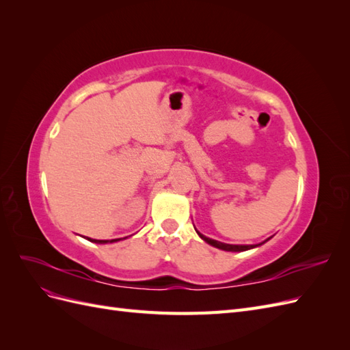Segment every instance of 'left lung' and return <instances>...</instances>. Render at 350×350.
<instances>
[{"label": "left lung", "mask_w": 350, "mask_h": 350, "mask_svg": "<svg viewBox=\"0 0 350 350\" xmlns=\"http://www.w3.org/2000/svg\"><path fill=\"white\" fill-rule=\"evenodd\" d=\"M197 234L200 235L201 239H204L207 243H210V245H213V247H216L219 250H224V251H247V250H251V248H256V247L261 245V243L266 242V241H264V242L258 243V245H230V243H224V242H219V241H215V239H210L204 235H201L200 232H197Z\"/></svg>", "instance_id": "left-lung-1"}]
</instances>
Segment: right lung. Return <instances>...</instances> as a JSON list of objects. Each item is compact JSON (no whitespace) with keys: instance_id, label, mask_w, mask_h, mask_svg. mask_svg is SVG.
Masks as SVG:
<instances>
[{"instance_id":"right-lung-1","label":"right lung","mask_w":350,"mask_h":350,"mask_svg":"<svg viewBox=\"0 0 350 350\" xmlns=\"http://www.w3.org/2000/svg\"><path fill=\"white\" fill-rule=\"evenodd\" d=\"M89 241H92V242H96V243H107L108 241H100V239H92V238H88ZM115 241H120V239H111L109 242H115Z\"/></svg>"}]
</instances>
